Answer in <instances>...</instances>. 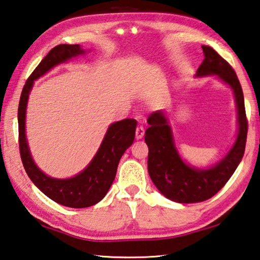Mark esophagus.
Segmentation results:
<instances>
[{"mask_svg":"<svg viewBox=\"0 0 260 260\" xmlns=\"http://www.w3.org/2000/svg\"><path fill=\"white\" fill-rule=\"evenodd\" d=\"M143 135H144V127L143 126H138V127H136V132H135L136 139H138V140L142 139Z\"/></svg>","mask_w":260,"mask_h":260,"instance_id":"obj_1","label":"esophagus"}]
</instances>
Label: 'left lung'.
I'll list each match as a JSON object with an SVG mask.
<instances>
[{
    "instance_id": "1",
    "label": "left lung",
    "mask_w": 260,
    "mask_h": 260,
    "mask_svg": "<svg viewBox=\"0 0 260 260\" xmlns=\"http://www.w3.org/2000/svg\"><path fill=\"white\" fill-rule=\"evenodd\" d=\"M204 62L197 70V76L217 75L232 87L238 108L239 133L233 148L214 167L199 169L186 165L179 157L174 144L171 127L162 111H154L148 117L149 128L144 140L149 148V175L162 194L179 204H193L210 199L228 183L244 154L247 142L248 120L241 84L234 69L225 59L211 49L202 46Z\"/></svg>"
}]
</instances>
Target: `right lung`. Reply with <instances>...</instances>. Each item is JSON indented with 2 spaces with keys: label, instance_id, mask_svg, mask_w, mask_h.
<instances>
[{
  "label": "right lung",
  "instance_id": "add662e5",
  "mask_svg": "<svg viewBox=\"0 0 260 260\" xmlns=\"http://www.w3.org/2000/svg\"><path fill=\"white\" fill-rule=\"evenodd\" d=\"M83 53L84 51L78 44H60L52 49L28 77L18 107L19 151L27 175L51 200L70 208H86L105 198L116 177L121 155L133 143L136 128V120L131 118L110 125L91 164L72 178H52L37 168L28 149L25 133L26 107L32 84L54 66Z\"/></svg>",
  "mask_w": 260,
  "mask_h": 260
}]
</instances>
